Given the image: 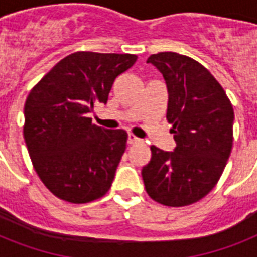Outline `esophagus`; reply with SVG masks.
Segmentation results:
<instances>
[{
    "instance_id": "obj_1",
    "label": "esophagus",
    "mask_w": 257,
    "mask_h": 257,
    "mask_svg": "<svg viewBox=\"0 0 257 257\" xmlns=\"http://www.w3.org/2000/svg\"><path fill=\"white\" fill-rule=\"evenodd\" d=\"M140 141V139L139 137H136L135 135H132V133H129L128 135V144H136V143H139Z\"/></svg>"
}]
</instances>
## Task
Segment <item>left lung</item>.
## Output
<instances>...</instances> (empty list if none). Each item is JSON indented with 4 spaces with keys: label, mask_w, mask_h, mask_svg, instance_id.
<instances>
[{
    "label": "left lung",
    "mask_w": 257,
    "mask_h": 257,
    "mask_svg": "<svg viewBox=\"0 0 257 257\" xmlns=\"http://www.w3.org/2000/svg\"><path fill=\"white\" fill-rule=\"evenodd\" d=\"M160 70L168 89L167 120L173 152L152 145L141 175L147 193L168 207L199 201L215 188L233 143V108L207 68L193 58L161 52L147 60Z\"/></svg>",
    "instance_id": "1"
}]
</instances>
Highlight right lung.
<instances>
[{
    "label": "right lung",
    "instance_id": "obj_1",
    "mask_svg": "<svg viewBox=\"0 0 257 257\" xmlns=\"http://www.w3.org/2000/svg\"><path fill=\"white\" fill-rule=\"evenodd\" d=\"M136 60V54L76 52L30 90L24 139L38 177L58 199L84 204L109 191L128 135L97 126L88 113L106 104L117 76Z\"/></svg>",
    "mask_w": 257,
    "mask_h": 257
}]
</instances>
